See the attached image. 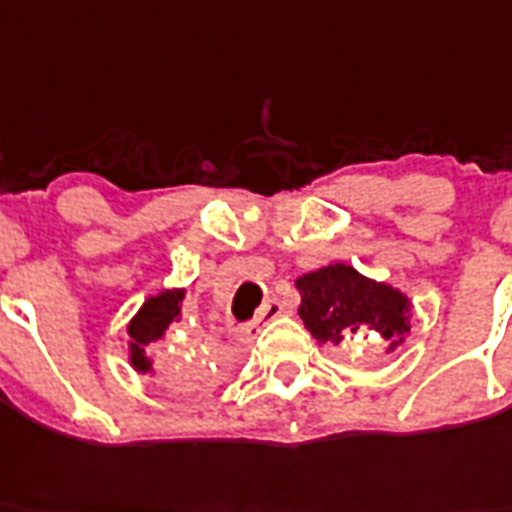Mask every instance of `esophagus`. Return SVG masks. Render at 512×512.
Listing matches in <instances>:
<instances>
[{"mask_svg": "<svg viewBox=\"0 0 512 512\" xmlns=\"http://www.w3.org/2000/svg\"><path fill=\"white\" fill-rule=\"evenodd\" d=\"M283 315V304L278 299H270V302L263 304L260 309V315H257V322H265V320H276V317ZM255 322V325H257Z\"/></svg>", "mask_w": 512, "mask_h": 512, "instance_id": "1", "label": "esophagus"}]
</instances>
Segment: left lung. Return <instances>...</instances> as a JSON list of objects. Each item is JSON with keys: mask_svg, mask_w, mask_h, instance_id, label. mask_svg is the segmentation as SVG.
I'll return each instance as SVG.
<instances>
[{"mask_svg": "<svg viewBox=\"0 0 512 512\" xmlns=\"http://www.w3.org/2000/svg\"><path fill=\"white\" fill-rule=\"evenodd\" d=\"M302 296L299 317L317 343L349 346L356 336L388 343L385 354L401 349L414 328V302L388 281L362 276L346 263H330L294 281Z\"/></svg>", "mask_w": 512, "mask_h": 512, "instance_id": "1", "label": "left lung"}]
</instances>
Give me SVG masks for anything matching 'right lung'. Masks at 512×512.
Returning <instances> with one entry per match:
<instances>
[{
	"mask_svg": "<svg viewBox=\"0 0 512 512\" xmlns=\"http://www.w3.org/2000/svg\"><path fill=\"white\" fill-rule=\"evenodd\" d=\"M187 286H171L161 289L158 294L148 296L143 307L137 309L135 317L127 322V356H130V367L137 375H158L156 369V351L163 349L166 336H169L171 325L187 317ZM182 369L179 375L187 382H200L197 377L210 375V359L205 351H195L190 356H179Z\"/></svg>",
	"mask_w": 512,
	"mask_h": 512,
	"instance_id": "obj_1",
	"label": "right lung"
}]
</instances>
